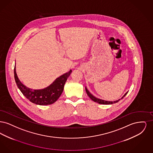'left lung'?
<instances>
[{"instance_id":"1","label":"left lung","mask_w":153,"mask_h":153,"mask_svg":"<svg viewBox=\"0 0 153 153\" xmlns=\"http://www.w3.org/2000/svg\"><path fill=\"white\" fill-rule=\"evenodd\" d=\"M85 91H86V92H87V94L88 96L90 97V99H91L92 100H93L94 102H97V103H99V104H114V103L117 102L119 100H120L121 99H122L126 95H127V94L128 93V92H126V93L124 94L123 96L120 99H119V100H118L115 101V102H108V101H105V100H102V99H98V98L95 97V96H94L93 95H92V94L89 92V91L88 90L86 87H85Z\"/></svg>"}]
</instances>
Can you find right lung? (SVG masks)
Instances as JSON below:
<instances>
[{"label": "right lung", "mask_w": 153, "mask_h": 153, "mask_svg": "<svg viewBox=\"0 0 153 153\" xmlns=\"http://www.w3.org/2000/svg\"><path fill=\"white\" fill-rule=\"evenodd\" d=\"M72 73V70L61 76L49 87L42 89L33 90L26 87L19 81L14 67V77L16 84L23 95L28 100L38 105H50L56 102L62 94L66 81Z\"/></svg>", "instance_id": "right-lung-1"}]
</instances>
